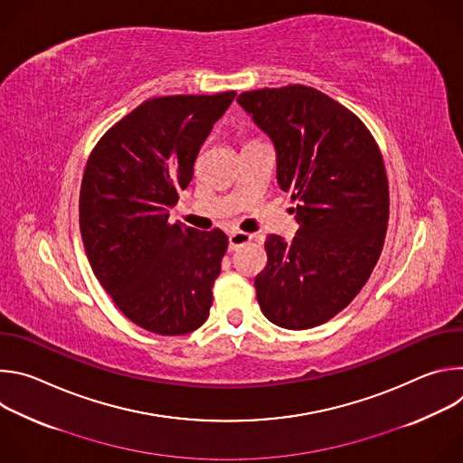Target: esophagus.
<instances>
[{
    "label": "esophagus",
    "instance_id": "obj_1",
    "mask_svg": "<svg viewBox=\"0 0 463 463\" xmlns=\"http://www.w3.org/2000/svg\"><path fill=\"white\" fill-rule=\"evenodd\" d=\"M250 240H252V234L241 232V231H232V232L229 234V249H231V250H236V249H240L241 245L249 243Z\"/></svg>",
    "mask_w": 463,
    "mask_h": 463
}]
</instances>
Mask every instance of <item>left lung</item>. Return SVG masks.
<instances>
[{
	"label": "left lung",
	"mask_w": 463,
	"mask_h": 463,
	"mask_svg": "<svg viewBox=\"0 0 463 463\" xmlns=\"http://www.w3.org/2000/svg\"><path fill=\"white\" fill-rule=\"evenodd\" d=\"M236 102L277 154V181L297 200L298 231L266 241L254 279L261 313L286 329L324 324L370 279L388 223V181L366 126L300 84L241 93Z\"/></svg>",
	"instance_id": "1"
}]
</instances>
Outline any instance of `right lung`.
I'll return each mask as SVG.
<instances>
[{
  "label": "right lung",
  "instance_id": "1",
  "mask_svg": "<svg viewBox=\"0 0 463 463\" xmlns=\"http://www.w3.org/2000/svg\"><path fill=\"white\" fill-rule=\"evenodd\" d=\"M236 93L143 102L91 152L80 186V232L90 266L117 307L159 335H184L211 313L229 240L170 223L194 163Z\"/></svg>",
  "mask_w": 463,
  "mask_h": 463
}]
</instances>
